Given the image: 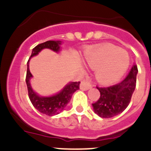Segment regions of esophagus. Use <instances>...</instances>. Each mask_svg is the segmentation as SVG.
Masks as SVG:
<instances>
[{
	"label": "esophagus",
	"mask_w": 151,
	"mask_h": 151,
	"mask_svg": "<svg viewBox=\"0 0 151 151\" xmlns=\"http://www.w3.org/2000/svg\"><path fill=\"white\" fill-rule=\"evenodd\" d=\"M92 87H93V84H92L91 79L83 80V81L81 82V84H80V88L84 91L88 90V89H90Z\"/></svg>",
	"instance_id": "esophagus-1"
}]
</instances>
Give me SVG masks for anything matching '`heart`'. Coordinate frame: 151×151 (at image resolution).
I'll list each match as a JSON object with an SVG mask.
<instances>
[{
	"label": "heart",
	"mask_w": 151,
	"mask_h": 151,
	"mask_svg": "<svg viewBox=\"0 0 151 151\" xmlns=\"http://www.w3.org/2000/svg\"><path fill=\"white\" fill-rule=\"evenodd\" d=\"M85 61L97 69V78L103 84L117 82L127 71L130 64L129 54L113 45L91 49L85 53Z\"/></svg>",
	"instance_id": "b5f03b06"
}]
</instances>
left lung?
Returning <instances> with one entry per match:
<instances>
[{
  "instance_id": "left-lung-1",
  "label": "left lung",
  "mask_w": 151,
  "mask_h": 151,
  "mask_svg": "<svg viewBox=\"0 0 151 151\" xmlns=\"http://www.w3.org/2000/svg\"><path fill=\"white\" fill-rule=\"evenodd\" d=\"M138 72L137 65L134 64L122 82L109 87H97L101 96L92 104L94 113L101 118H111L123 112L129 106L135 88Z\"/></svg>"
}]
</instances>
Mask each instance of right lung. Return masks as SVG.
Masks as SVG:
<instances>
[{"label":"right lung","instance_id":"right-lung-1","mask_svg":"<svg viewBox=\"0 0 151 151\" xmlns=\"http://www.w3.org/2000/svg\"><path fill=\"white\" fill-rule=\"evenodd\" d=\"M60 45L61 41H47L44 43L38 45L33 48L32 55L27 62V73H26V82L27 85L29 97L31 102L40 113L45 114L47 116L57 115L64 110L68 103L71 100L72 95L76 91L79 89L80 82H70L63 88L60 92L51 97H40L35 92L33 91L31 87L29 80L32 77L29 68V62L31 57L35 56L44 48H49L54 51L58 52L60 50Z\"/></svg>","mask_w":151,"mask_h":151}]
</instances>
